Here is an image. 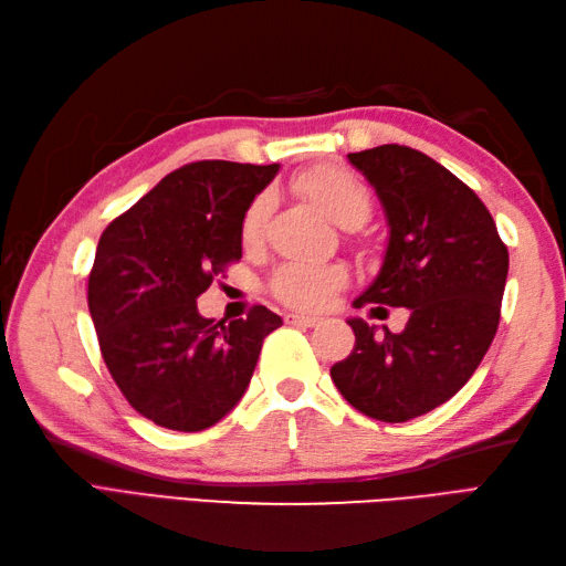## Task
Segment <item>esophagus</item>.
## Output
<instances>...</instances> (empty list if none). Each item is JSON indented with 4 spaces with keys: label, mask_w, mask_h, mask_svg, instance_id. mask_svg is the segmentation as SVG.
<instances>
[{
    "label": "esophagus",
    "mask_w": 566,
    "mask_h": 566,
    "mask_svg": "<svg viewBox=\"0 0 566 566\" xmlns=\"http://www.w3.org/2000/svg\"><path fill=\"white\" fill-rule=\"evenodd\" d=\"M286 323H292V326L314 328V326H318L321 318H316V316H302V314H286Z\"/></svg>",
    "instance_id": "esophagus-1"
}]
</instances>
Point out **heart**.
<instances>
[{
  "instance_id": "1",
  "label": "heart",
  "mask_w": 566,
  "mask_h": 566,
  "mask_svg": "<svg viewBox=\"0 0 566 566\" xmlns=\"http://www.w3.org/2000/svg\"><path fill=\"white\" fill-rule=\"evenodd\" d=\"M296 195L308 199L318 211L340 226H359L371 211V195L363 179L340 165H316L292 179ZM270 199L255 197L243 213L240 240L245 248L260 245L268 223ZM347 282V270L338 262H286L274 272L270 292L282 304L302 311H318Z\"/></svg>"
}]
</instances>
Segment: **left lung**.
<instances>
[{
	"mask_svg": "<svg viewBox=\"0 0 566 566\" xmlns=\"http://www.w3.org/2000/svg\"><path fill=\"white\" fill-rule=\"evenodd\" d=\"M389 221L377 280L355 298L371 316L408 308L401 333L363 318L347 323L355 347L331 367L335 387L359 413L403 423L460 391L482 363L501 321L509 248L484 201L426 153L379 146L347 155Z\"/></svg>",
	"mask_w": 566,
	"mask_h": 566,
	"instance_id": "left-lung-1",
	"label": "left lung"
}]
</instances>
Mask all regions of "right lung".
<instances>
[{
    "label": "right lung",
    "instance_id": "right-lung-1",
    "mask_svg": "<svg viewBox=\"0 0 566 566\" xmlns=\"http://www.w3.org/2000/svg\"><path fill=\"white\" fill-rule=\"evenodd\" d=\"M280 165L199 160L163 177L99 238L87 304L116 387L155 426L211 428L245 394L262 340L282 326L268 306L203 318L197 298L243 258L240 223Z\"/></svg>",
    "mask_w": 566,
    "mask_h": 566
}]
</instances>
